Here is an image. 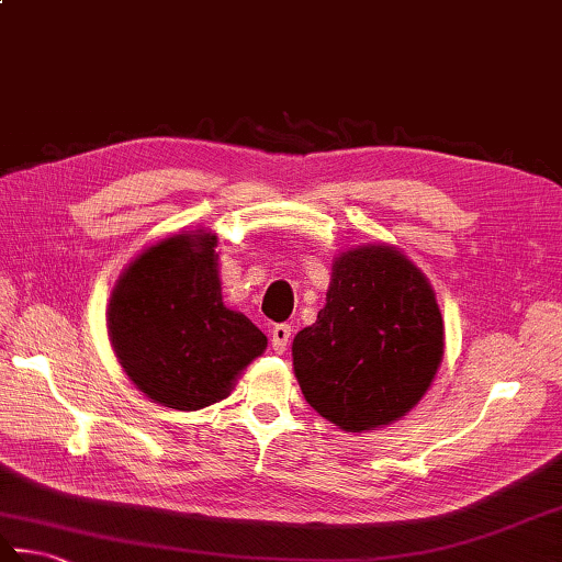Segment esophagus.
Masks as SVG:
<instances>
[{"label":"esophagus","mask_w":562,"mask_h":562,"mask_svg":"<svg viewBox=\"0 0 562 562\" xmlns=\"http://www.w3.org/2000/svg\"><path fill=\"white\" fill-rule=\"evenodd\" d=\"M290 336H292V328L288 324H278L272 326L270 331V344H272V350L274 353H284L290 346Z\"/></svg>","instance_id":"1"}]
</instances>
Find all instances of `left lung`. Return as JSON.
I'll return each instance as SVG.
<instances>
[{
  "mask_svg": "<svg viewBox=\"0 0 562 562\" xmlns=\"http://www.w3.org/2000/svg\"><path fill=\"white\" fill-rule=\"evenodd\" d=\"M292 358L304 400L344 431L402 419L443 358L431 284L390 246L346 250L334 262L326 306L294 336Z\"/></svg>",
  "mask_w": 562,
  "mask_h": 562,
  "instance_id": "obj_1",
  "label": "left lung"
}]
</instances>
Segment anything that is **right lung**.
Masks as SVG:
<instances>
[{
	"label": "right lung",
	"mask_w": 562,
	"mask_h": 562,
	"mask_svg": "<svg viewBox=\"0 0 562 562\" xmlns=\"http://www.w3.org/2000/svg\"><path fill=\"white\" fill-rule=\"evenodd\" d=\"M216 236L180 234L143 250L121 274L106 324L136 387L170 409L224 400L268 346L266 334L222 302Z\"/></svg>",
	"instance_id": "right-lung-1"
}]
</instances>
